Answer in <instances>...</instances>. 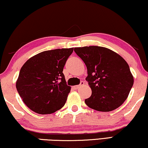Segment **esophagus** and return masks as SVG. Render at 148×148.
Here are the masks:
<instances>
[{"label":"esophagus","mask_w":148,"mask_h":148,"mask_svg":"<svg viewBox=\"0 0 148 148\" xmlns=\"http://www.w3.org/2000/svg\"><path fill=\"white\" fill-rule=\"evenodd\" d=\"M84 84H85V83H84V81H81V84H80V85L74 86L73 88H75V89H76V90H77V89H79V88H80V87H81V86H83V85H84Z\"/></svg>","instance_id":"esophagus-1"}]
</instances>
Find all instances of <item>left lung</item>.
<instances>
[{
  "label": "left lung",
  "instance_id": "8db88e82",
  "mask_svg": "<svg viewBox=\"0 0 148 148\" xmlns=\"http://www.w3.org/2000/svg\"><path fill=\"white\" fill-rule=\"evenodd\" d=\"M74 51L87 68L86 80L92 95L85 99L86 104L101 112H110L121 106L134 84V77L126 61L104 47H75Z\"/></svg>",
  "mask_w": 148,
  "mask_h": 148
}]
</instances>
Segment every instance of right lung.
Here are the masks:
<instances>
[{
  "label": "right lung",
  "instance_id": "add662e5",
  "mask_svg": "<svg viewBox=\"0 0 148 148\" xmlns=\"http://www.w3.org/2000/svg\"><path fill=\"white\" fill-rule=\"evenodd\" d=\"M72 48L42 51L22 67L16 81L18 92L25 104L38 114H47L64 106L71 87L63 73Z\"/></svg>",
  "mask_w": 148,
  "mask_h": 148
}]
</instances>
